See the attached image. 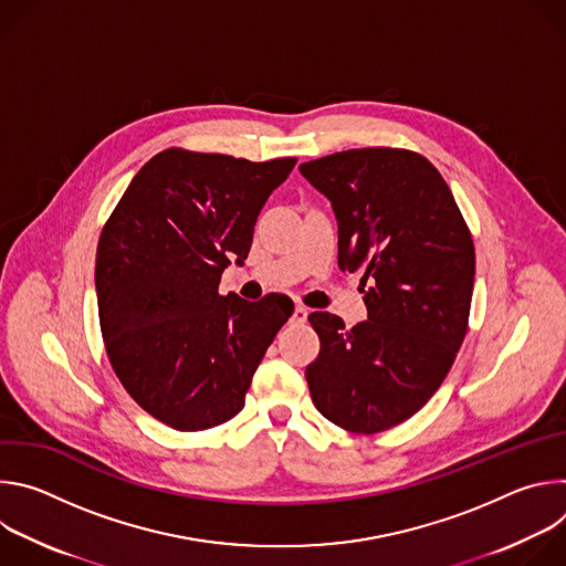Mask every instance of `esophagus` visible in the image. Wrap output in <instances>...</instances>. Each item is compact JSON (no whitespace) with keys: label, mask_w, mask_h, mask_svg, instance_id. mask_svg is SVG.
Masks as SVG:
<instances>
[{"label":"esophagus","mask_w":566,"mask_h":566,"mask_svg":"<svg viewBox=\"0 0 566 566\" xmlns=\"http://www.w3.org/2000/svg\"><path fill=\"white\" fill-rule=\"evenodd\" d=\"M306 315H308V308H306V306H302V304H297V306L293 308L291 319L295 322V325H302V322H306Z\"/></svg>","instance_id":"obj_1"}]
</instances>
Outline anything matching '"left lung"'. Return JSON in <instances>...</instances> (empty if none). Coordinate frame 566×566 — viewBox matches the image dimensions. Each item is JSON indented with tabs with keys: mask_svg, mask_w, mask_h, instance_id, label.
I'll use <instances>...</instances> for the list:
<instances>
[{
	"mask_svg": "<svg viewBox=\"0 0 566 566\" xmlns=\"http://www.w3.org/2000/svg\"><path fill=\"white\" fill-rule=\"evenodd\" d=\"M338 219V266L360 275L367 319L313 311L319 354L306 367L317 412L376 434L415 417L468 332L470 228L439 170L412 149L360 147L300 166Z\"/></svg>",
	"mask_w": 566,
	"mask_h": 566,
	"instance_id": "left-lung-1",
	"label": "left lung"
}]
</instances>
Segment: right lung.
<instances>
[{
	"mask_svg": "<svg viewBox=\"0 0 566 566\" xmlns=\"http://www.w3.org/2000/svg\"><path fill=\"white\" fill-rule=\"evenodd\" d=\"M295 160L164 149L103 226L96 293L107 358L156 421L199 432L244 408L293 300L247 302L219 295V282L230 260L249 258L258 214Z\"/></svg>",
	"mask_w": 566,
	"mask_h": 566,
	"instance_id": "right-lung-1",
	"label": "right lung"
}]
</instances>
